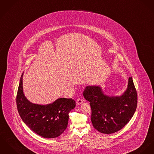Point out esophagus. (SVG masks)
Segmentation results:
<instances>
[{
    "mask_svg": "<svg viewBox=\"0 0 154 154\" xmlns=\"http://www.w3.org/2000/svg\"><path fill=\"white\" fill-rule=\"evenodd\" d=\"M83 103V99L81 98H78L76 100V104L77 105H80Z\"/></svg>",
    "mask_w": 154,
    "mask_h": 154,
    "instance_id": "34e87169",
    "label": "esophagus"
}]
</instances>
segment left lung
Segmentation results:
<instances>
[{"label":"left lung","mask_w":154,"mask_h":154,"mask_svg":"<svg viewBox=\"0 0 154 154\" xmlns=\"http://www.w3.org/2000/svg\"><path fill=\"white\" fill-rule=\"evenodd\" d=\"M83 94L90 102L93 126L103 134L121 130L129 122L137 109V92L132 77L128 79L126 91L120 97L104 95L99 86H86Z\"/></svg>","instance_id":"obj_1"}]
</instances>
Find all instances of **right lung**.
Here are the masks:
<instances>
[{
	"label": "right lung",
	"instance_id": "right-lung-1",
	"mask_svg": "<svg viewBox=\"0 0 154 154\" xmlns=\"http://www.w3.org/2000/svg\"><path fill=\"white\" fill-rule=\"evenodd\" d=\"M22 75L16 96L17 111L24 123L35 133L45 138L60 135L66 129L69 113L76 106L74 99L59 98L41 105L29 101L24 95Z\"/></svg>",
	"mask_w": 154,
	"mask_h": 154
}]
</instances>
